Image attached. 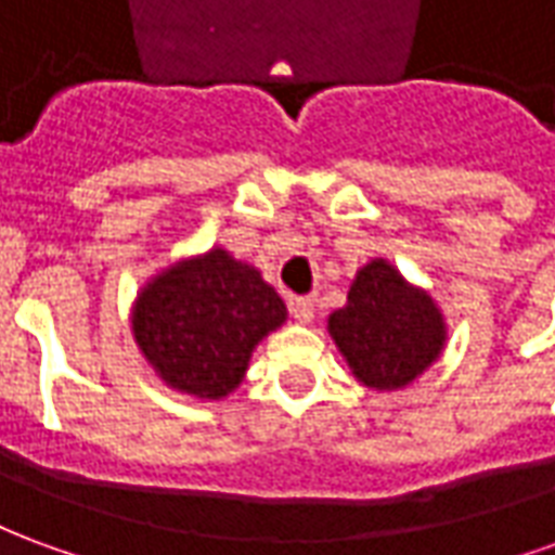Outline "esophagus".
I'll return each mask as SVG.
<instances>
[{
  "label": "esophagus",
  "mask_w": 555,
  "mask_h": 555,
  "mask_svg": "<svg viewBox=\"0 0 555 555\" xmlns=\"http://www.w3.org/2000/svg\"><path fill=\"white\" fill-rule=\"evenodd\" d=\"M314 312H318V297H312V294H309V297H294V300H291V314H294L300 324H309L314 318Z\"/></svg>",
  "instance_id": "esophagus-1"
}]
</instances>
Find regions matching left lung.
<instances>
[{"mask_svg":"<svg viewBox=\"0 0 555 555\" xmlns=\"http://www.w3.org/2000/svg\"><path fill=\"white\" fill-rule=\"evenodd\" d=\"M326 333L350 374L374 392H398L440 360L449 324L430 297L389 258H372L350 279L348 302L326 318Z\"/></svg>","mask_w":555,"mask_h":555,"instance_id":"1","label":"left lung"}]
</instances>
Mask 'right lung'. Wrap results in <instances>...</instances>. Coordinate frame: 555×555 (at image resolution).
Wrapping results in <instances>:
<instances>
[{
	"mask_svg": "<svg viewBox=\"0 0 555 555\" xmlns=\"http://www.w3.org/2000/svg\"><path fill=\"white\" fill-rule=\"evenodd\" d=\"M285 321L276 288L225 246L166 264L130 306L139 353L169 389L198 401L229 398L255 348Z\"/></svg>",
	"mask_w": 555,
	"mask_h": 555,
	"instance_id": "add662e5",
	"label": "right lung"
}]
</instances>
